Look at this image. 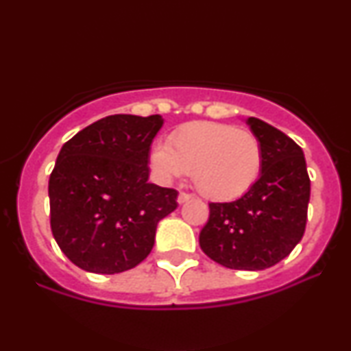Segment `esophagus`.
Masks as SVG:
<instances>
[{"instance_id": "34e87169", "label": "esophagus", "mask_w": 351, "mask_h": 351, "mask_svg": "<svg viewBox=\"0 0 351 351\" xmlns=\"http://www.w3.org/2000/svg\"><path fill=\"white\" fill-rule=\"evenodd\" d=\"M189 199H191V196H189L188 193H180V195H178V203L180 204L186 203V201H189Z\"/></svg>"}]
</instances>
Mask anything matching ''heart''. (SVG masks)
<instances>
[{"label":"heart","mask_w":351,"mask_h":351,"mask_svg":"<svg viewBox=\"0 0 351 351\" xmlns=\"http://www.w3.org/2000/svg\"><path fill=\"white\" fill-rule=\"evenodd\" d=\"M150 163L165 183L191 171L204 198L234 201L259 180L264 153L251 132L219 122H193L173 132L168 145H155Z\"/></svg>","instance_id":"1"}]
</instances>
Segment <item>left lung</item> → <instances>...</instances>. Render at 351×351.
Masks as SVG:
<instances>
[{
	"label": "left lung",
	"instance_id": "8db88e82",
	"mask_svg": "<svg viewBox=\"0 0 351 351\" xmlns=\"http://www.w3.org/2000/svg\"><path fill=\"white\" fill-rule=\"evenodd\" d=\"M245 123L263 145V171L239 199L209 204L199 245L224 267L264 271L287 257L304 236L310 178L304 152L292 138L256 117Z\"/></svg>",
	"mask_w": 351,
	"mask_h": 351
}]
</instances>
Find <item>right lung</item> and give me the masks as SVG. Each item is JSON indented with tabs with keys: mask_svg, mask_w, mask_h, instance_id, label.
Returning a JSON list of instances; mask_svg holds the SVG:
<instances>
[{
	"mask_svg": "<svg viewBox=\"0 0 351 351\" xmlns=\"http://www.w3.org/2000/svg\"><path fill=\"white\" fill-rule=\"evenodd\" d=\"M162 115H108L60 148L49 178L51 229L60 251L87 272L138 265L178 191L150 178V145Z\"/></svg>",
	"mask_w": 351,
	"mask_h": 351,
	"instance_id": "right-lung-1",
	"label": "right lung"
}]
</instances>
